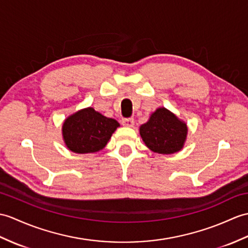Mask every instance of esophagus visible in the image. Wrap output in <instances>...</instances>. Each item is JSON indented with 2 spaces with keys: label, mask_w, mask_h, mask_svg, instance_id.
<instances>
[{
  "label": "esophagus",
  "mask_w": 248,
  "mask_h": 248,
  "mask_svg": "<svg viewBox=\"0 0 248 248\" xmlns=\"http://www.w3.org/2000/svg\"><path fill=\"white\" fill-rule=\"evenodd\" d=\"M122 124L124 126H129V128H132L134 125V119L133 118H124L122 120Z\"/></svg>",
  "instance_id": "1"
}]
</instances>
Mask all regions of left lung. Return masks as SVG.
<instances>
[{
	"label": "left lung",
	"instance_id": "1",
	"mask_svg": "<svg viewBox=\"0 0 248 248\" xmlns=\"http://www.w3.org/2000/svg\"><path fill=\"white\" fill-rule=\"evenodd\" d=\"M187 132V124L166 108H158L140 128L146 146L159 154H173L182 150Z\"/></svg>",
	"mask_w": 248,
	"mask_h": 248
}]
</instances>
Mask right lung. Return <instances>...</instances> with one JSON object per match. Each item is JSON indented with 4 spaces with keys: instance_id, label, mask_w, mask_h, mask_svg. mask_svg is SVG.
Instances as JSON below:
<instances>
[{
    "instance_id": "right-lung-1",
    "label": "right lung",
    "mask_w": 248,
    "mask_h": 248,
    "mask_svg": "<svg viewBox=\"0 0 248 248\" xmlns=\"http://www.w3.org/2000/svg\"><path fill=\"white\" fill-rule=\"evenodd\" d=\"M120 124L93 108H85L68 116L62 125V136L68 150L78 154L102 150Z\"/></svg>"
}]
</instances>
